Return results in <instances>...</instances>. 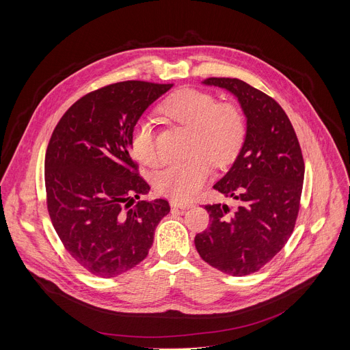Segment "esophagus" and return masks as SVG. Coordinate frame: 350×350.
<instances>
[{
    "mask_svg": "<svg viewBox=\"0 0 350 350\" xmlns=\"http://www.w3.org/2000/svg\"><path fill=\"white\" fill-rule=\"evenodd\" d=\"M170 206L174 208H181V210L194 207V204L190 203V201H180V200H170Z\"/></svg>",
    "mask_w": 350,
    "mask_h": 350,
    "instance_id": "1",
    "label": "esophagus"
}]
</instances>
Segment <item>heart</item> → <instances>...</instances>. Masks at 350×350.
Instances as JSON below:
<instances>
[{
  "mask_svg": "<svg viewBox=\"0 0 350 350\" xmlns=\"http://www.w3.org/2000/svg\"><path fill=\"white\" fill-rule=\"evenodd\" d=\"M170 118L194 129L191 156L185 161H172L153 174L154 189L174 200L193 197L211 174L213 161L228 164L240 150L245 136V122L240 110L231 103H218L206 92L180 90L163 103ZM131 147L142 163L157 160L153 120L137 119L132 129Z\"/></svg>",
  "mask_w": 350,
  "mask_h": 350,
  "instance_id": "1",
  "label": "heart"
}]
</instances>
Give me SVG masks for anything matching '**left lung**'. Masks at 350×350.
Returning <instances> with one entry per match:
<instances>
[{"label": "left lung", "mask_w": 350, "mask_h": 350, "mask_svg": "<svg viewBox=\"0 0 350 350\" xmlns=\"http://www.w3.org/2000/svg\"><path fill=\"white\" fill-rule=\"evenodd\" d=\"M228 90L247 120L245 136L230 170L213 186L234 201L208 204L210 227L196 235L207 264L234 277L252 273L277 255L295 227L305 164L284 109L264 92L235 78L201 82Z\"/></svg>", "instance_id": "1"}]
</instances>
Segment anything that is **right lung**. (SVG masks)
Masks as SVG:
<instances>
[{
    "mask_svg": "<svg viewBox=\"0 0 350 350\" xmlns=\"http://www.w3.org/2000/svg\"><path fill=\"white\" fill-rule=\"evenodd\" d=\"M173 85L127 81L73 103L55 127L45 154L48 211L72 258L113 278L142 262L165 200L137 201L149 185L136 174L131 135L137 119Z\"/></svg>",
    "mask_w": 350,
    "mask_h": 350,
    "instance_id": "add662e5",
    "label": "right lung"
}]
</instances>
